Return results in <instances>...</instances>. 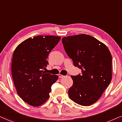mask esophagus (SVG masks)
Returning a JSON list of instances; mask_svg holds the SVG:
<instances>
[{
    "mask_svg": "<svg viewBox=\"0 0 122 122\" xmlns=\"http://www.w3.org/2000/svg\"><path fill=\"white\" fill-rule=\"evenodd\" d=\"M58 76H59V78H63V77H64V75H61V74H59Z\"/></svg>",
    "mask_w": 122,
    "mask_h": 122,
    "instance_id": "esophagus-1",
    "label": "esophagus"
}]
</instances>
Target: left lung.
Returning a JSON list of instances; mask_svg holds the SVG:
<instances>
[{
    "instance_id": "8db88e82",
    "label": "left lung",
    "mask_w": 122,
    "mask_h": 122,
    "mask_svg": "<svg viewBox=\"0 0 122 122\" xmlns=\"http://www.w3.org/2000/svg\"><path fill=\"white\" fill-rule=\"evenodd\" d=\"M66 53L82 74L71 76L73 85L69 89L71 100L82 106L97 102L112 79V56L107 46L87 34L62 38Z\"/></svg>"
}]
</instances>
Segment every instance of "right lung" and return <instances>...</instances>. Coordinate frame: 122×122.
Masks as SVG:
<instances>
[{
    "label": "right lung",
    "instance_id": "1",
    "mask_svg": "<svg viewBox=\"0 0 122 122\" xmlns=\"http://www.w3.org/2000/svg\"><path fill=\"white\" fill-rule=\"evenodd\" d=\"M61 37L37 36L24 41L16 47L12 60L13 82L19 97L28 105L41 106L49 98L51 86L57 75L46 73L50 52Z\"/></svg>",
    "mask_w": 122,
    "mask_h": 122
}]
</instances>
